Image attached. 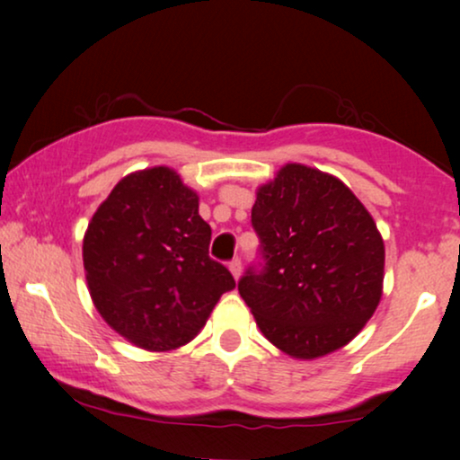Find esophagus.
I'll list each match as a JSON object with an SVG mask.
<instances>
[{
	"label": "esophagus",
	"mask_w": 460,
	"mask_h": 460,
	"mask_svg": "<svg viewBox=\"0 0 460 460\" xmlns=\"http://www.w3.org/2000/svg\"><path fill=\"white\" fill-rule=\"evenodd\" d=\"M228 268H230V272H232V276H234L236 280L241 279V272H243V263H241V260H238V257H234V260H232V261L228 263Z\"/></svg>",
	"instance_id": "34e87169"
}]
</instances>
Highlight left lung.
Returning a JSON list of instances; mask_svg holds the SVG:
<instances>
[{"label": "left lung", "instance_id": "1", "mask_svg": "<svg viewBox=\"0 0 460 460\" xmlns=\"http://www.w3.org/2000/svg\"><path fill=\"white\" fill-rule=\"evenodd\" d=\"M260 261L238 293L270 343L301 360L351 341L381 299L383 238L343 181L285 165L251 209Z\"/></svg>", "mask_w": 460, "mask_h": 460}]
</instances>
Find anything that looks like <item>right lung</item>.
I'll list each match as a JSON object with an SVG mask.
<instances>
[{
  "label": "right lung",
  "mask_w": 460,
  "mask_h": 460,
  "mask_svg": "<svg viewBox=\"0 0 460 460\" xmlns=\"http://www.w3.org/2000/svg\"><path fill=\"white\" fill-rule=\"evenodd\" d=\"M211 226L199 197L167 167L123 178L93 213L84 266L100 316L144 349L165 351L203 329L236 287L209 257Z\"/></svg>",
  "instance_id": "add662e5"
}]
</instances>
